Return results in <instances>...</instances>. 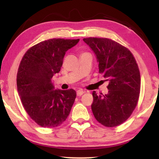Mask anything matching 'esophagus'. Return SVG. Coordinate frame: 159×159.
I'll use <instances>...</instances> for the list:
<instances>
[{
  "mask_svg": "<svg viewBox=\"0 0 159 159\" xmlns=\"http://www.w3.org/2000/svg\"><path fill=\"white\" fill-rule=\"evenodd\" d=\"M85 91H83V90H77L76 94H77V96H81L83 93H84Z\"/></svg>",
  "mask_w": 159,
  "mask_h": 159,
  "instance_id": "obj_1",
  "label": "esophagus"
}]
</instances>
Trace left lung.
Instances as JSON below:
<instances>
[{
	"label": "left lung",
	"instance_id": "8db88e82",
	"mask_svg": "<svg viewBox=\"0 0 159 159\" xmlns=\"http://www.w3.org/2000/svg\"><path fill=\"white\" fill-rule=\"evenodd\" d=\"M84 41L96 56L99 72L109 81V92H93L94 116L107 127L125 122L138 104L140 74L135 59L128 48L105 38H87Z\"/></svg>",
	"mask_w": 159,
	"mask_h": 159
}]
</instances>
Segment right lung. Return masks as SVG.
I'll return each mask as SVG.
<instances>
[{
    "instance_id": "right-lung-1",
    "label": "right lung",
    "mask_w": 159,
    "mask_h": 159,
    "mask_svg": "<svg viewBox=\"0 0 159 159\" xmlns=\"http://www.w3.org/2000/svg\"><path fill=\"white\" fill-rule=\"evenodd\" d=\"M79 41L47 40L29 48L21 59L17 76L19 96L29 116L42 127L60 125L73 106L76 91L55 89L51 79L60 71L66 51Z\"/></svg>"
}]
</instances>
